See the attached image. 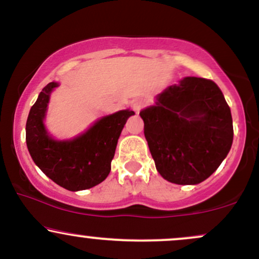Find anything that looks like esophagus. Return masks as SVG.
<instances>
[{"label":"esophagus","instance_id":"obj_1","mask_svg":"<svg viewBox=\"0 0 259 259\" xmlns=\"http://www.w3.org/2000/svg\"><path fill=\"white\" fill-rule=\"evenodd\" d=\"M145 107V101L142 100H135L133 102V109L135 111L136 113H139L140 111H141L142 108Z\"/></svg>","mask_w":259,"mask_h":259}]
</instances>
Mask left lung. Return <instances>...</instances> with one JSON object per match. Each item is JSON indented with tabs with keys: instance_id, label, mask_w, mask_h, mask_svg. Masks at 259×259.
I'll return each instance as SVG.
<instances>
[{
	"instance_id": "obj_1",
	"label": "left lung",
	"mask_w": 259,
	"mask_h": 259,
	"mask_svg": "<svg viewBox=\"0 0 259 259\" xmlns=\"http://www.w3.org/2000/svg\"><path fill=\"white\" fill-rule=\"evenodd\" d=\"M140 115L157 170L170 183L195 185L206 180L233 144L230 107L209 79L184 78Z\"/></svg>"
}]
</instances>
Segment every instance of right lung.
Returning a JSON list of instances; mask_svg holds the SVG:
<instances>
[{
	"instance_id": "1",
	"label": "right lung",
	"mask_w": 259,
	"mask_h": 259,
	"mask_svg": "<svg viewBox=\"0 0 259 259\" xmlns=\"http://www.w3.org/2000/svg\"><path fill=\"white\" fill-rule=\"evenodd\" d=\"M56 86V82L45 86L29 112L26 146L35 164L59 186L69 191L90 189L108 177L121 130L135 113L119 111L103 117L78 138L56 141L42 123L50 94Z\"/></svg>"
}]
</instances>
